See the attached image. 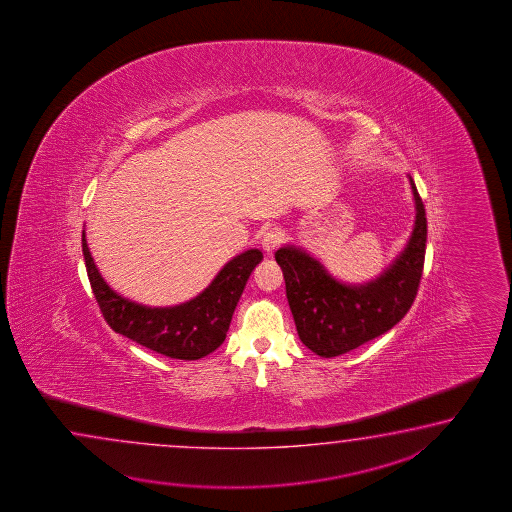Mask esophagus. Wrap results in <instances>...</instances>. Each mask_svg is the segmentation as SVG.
I'll use <instances>...</instances> for the list:
<instances>
[{"instance_id":"1","label":"esophagus","mask_w":512,"mask_h":512,"mask_svg":"<svg viewBox=\"0 0 512 512\" xmlns=\"http://www.w3.org/2000/svg\"><path fill=\"white\" fill-rule=\"evenodd\" d=\"M283 234L278 229L265 230L263 232V236H261V247H263V251L267 252V254H272V252L276 251L280 245H282Z\"/></svg>"}]
</instances>
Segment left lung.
<instances>
[{"label":"left lung","mask_w":512,"mask_h":512,"mask_svg":"<svg viewBox=\"0 0 512 512\" xmlns=\"http://www.w3.org/2000/svg\"><path fill=\"white\" fill-rule=\"evenodd\" d=\"M415 225L410 241L379 278L340 283L320 261L296 247L278 249L287 302L298 337L320 357H338L390 331L414 304L423 276L426 214L414 181Z\"/></svg>","instance_id":"obj_1"}]
</instances>
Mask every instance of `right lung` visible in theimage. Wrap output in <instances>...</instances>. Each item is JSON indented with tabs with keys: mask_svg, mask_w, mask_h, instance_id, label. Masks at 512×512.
Returning <instances> with one entry per match:
<instances>
[{
	"mask_svg": "<svg viewBox=\"0 0 512 512\" xmlns=\"http://www.w3.org/2000/svg\"><path fill=\"white\" fill-rule=\"evenodd\" d=\"M82 252L87 278L109 327L144 348L179 360L203 359L223 344L245 283L263 260L258 249L245 251L232 258L207 289L190 302L146 307L122 298L104 282L87 249L86 232H82Z\"/></svg>",
	"mask_w": 512,
	"mask_h": 512,
	"instance_id": "obj_1",
	"label": "right lung"
}]
</instances>
